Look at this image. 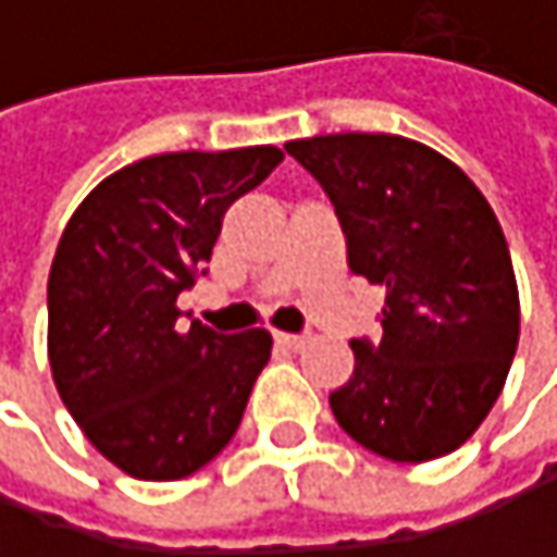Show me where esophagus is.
Instances as JSON below:
<instances>
[{
  "label": "esophagus",
  "mask_w": 557,
  "mask_h": 557,
  "mask_svg": "<svg viewBox=\"0 0 557 557\" xmlns=\"http://www.w3.org/2000/svg\"><path fill=\"white\" fill-rule=\"evenodd\" d=\"M274 342H277V348H283V351H299V348H306V338H302V335H286V332H277V335H274Z\"/></svg>",
  "instance_id": "obj_1"
}]
</instances>
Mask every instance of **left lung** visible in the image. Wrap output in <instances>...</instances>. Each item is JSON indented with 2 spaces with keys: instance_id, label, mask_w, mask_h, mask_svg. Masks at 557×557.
I'll return each instance as SVG.
<instances>
[{
  "instance_id": "left-lung-1",
  "label": "left lung",
  "mask_w": 557,
  "mask_h": 557,
  "mask_svg": "<svg viewBox=\"0 0 557 557\" xmlns=\"http://www.w3.org/2000/svg\"><path fill=\"white\" fill-rule=\"evenodd\" d=\"M329 193L348 268L387 286L381 342L329 403L368 451L419 465L461 448L500 396L519 345V289L500 222L445 154L403 135L286 141Z\"/></svg>"
}]
</instances>
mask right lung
Returning <instances> with one entry per match:
<instances>
[{
	"label": "right lung",
	"instance_id": "right-lung-1",
	"mask_svg": "<svg viewBox=\"0 0 557 557\" xmlns=\"http://www.w3.org/2000/svg\"><path fill=\"white\" fill-rule=\"evenodd\" d=\"M283 161L274 145L176 151L106 176L70 215L48 277L57 393L92 448L138 481H180L238 432L271 332L176 329L225 209Z\"/></svg>",
	"mask_w": 557,
	"mask_h": 557
}]
</instances>
